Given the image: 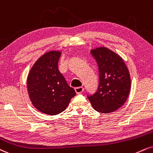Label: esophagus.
<instances>
[{"instance_id": "34e87169", "label": "esophagus", "mask_w": 153, "mask_h": 153, "mask_svg": "<svg viewBox=\"0 0 153 153\" xmlns=\"http://www.w3.org/2000/svg\"><path fill=\"white\" fill-rule=\"evenodd\" d=\"M75 91L76 92L77 94H81L84 91V88L82 87H77L75 88Z\"/></svg>"}]
</instances>
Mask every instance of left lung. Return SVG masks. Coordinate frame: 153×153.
Listing matches in <instances>:
<instances>
[{
  "mask_svg": "<svg viewBox=\"0 0 153 153\" xmlns=\"http://www.w3.org/2000/svg\"><path fill=\"white\" fill-rule=\"evenodd\" d=\"M91 53L98 66L99 84L94 94L87 97L96 111L111 113L128 98L131 85L129 71L122 58L107 48H97Z\"/></svg>",
  "mask_w": 153,
  "mask_h": 153,
  "instance_id": "obj_1",
  "label": "left lung"
}]
</instances>
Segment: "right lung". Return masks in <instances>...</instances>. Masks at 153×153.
Instances as JSON below:
<instances>
[{
	"mask_svg": "<svg viewBox=\"0 0 153 153\" xmlns=\"http://www.w3.org/2000/svg\"><path fill=\"white\" fill-rule=\"evenodd\" d=\"M61 53L50 51L35 62L27 80L29 97L36 109L48 115L62 113L76 95L58 70Z\"/></svg>",
	"mask_w": 153,
	"mask_h": 153,
	"instance_id": "right-lung-1",
	"label": "right lung"
}]
</instances>
